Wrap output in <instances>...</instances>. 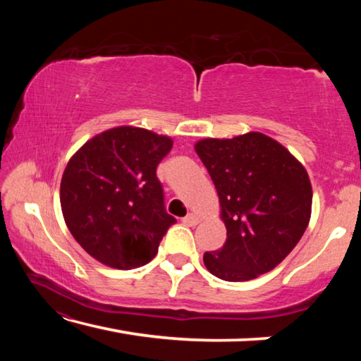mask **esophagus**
Here are the masks:
<instances>
[{
    "label": "esophagus",
    "mask_w": 361,
    "mask_h": 361,
    "mask_svg": "<svg viewBox=\"0 0 361 361\" xmlns=\"http://www.w3.org/2000/svg\"><path fill=\"white\" fill-rule=\"evenodd\" d=\"M183 223H185L186 226H195L199 223V216L194 215V213H189V215L183 218Z\"/></svg>",
    "instance_id": "obj_1"
}]
</instances>
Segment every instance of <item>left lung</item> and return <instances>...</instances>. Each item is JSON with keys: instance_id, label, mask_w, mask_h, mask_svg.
Listing matches in <instances>:
<instances>
[{"instance_id": "1", "label": "left lung", "mask_w": 361, "mask_h": 361, "mask_svg": "<svg viewBox=\"0 0 361 361\" xmlns=\"http://www.w3.org/2000/svg\"><path fill=\"white\" fill-rule=\"evenodd\" d=\"M195 152L216 188L228 231L224 245L204 255L205 267L226 282L272 271L309 224L312 186L305 169L259 132L200 140Z\"/></svg>"}]
</instances>
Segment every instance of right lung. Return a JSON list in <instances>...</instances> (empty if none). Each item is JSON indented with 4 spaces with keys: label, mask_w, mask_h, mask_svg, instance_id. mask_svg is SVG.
Listing matches in <instances>:
<instances>
[{
    "label": "right lung",
    "mask_w": 361,
    "mask_h": 361,
    "mask_svg": "<svg viewBox=\"0 0 361 361\" xmlns=\"http://www.w3.org/2000/svg\"><path fill=\"white\" fill-rule=\"evenodd\" d=\"M172 145L154 132L116 127L70 159L60 204L73 237L92 258L116 269L140 267L154 258L176 223L156 175Z\"/></svg>",
    "instance_id": "1"
}]
</instances>
